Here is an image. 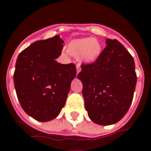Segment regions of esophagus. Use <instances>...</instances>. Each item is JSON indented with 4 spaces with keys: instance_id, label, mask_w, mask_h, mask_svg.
I'll list each match as a JSON object with an SVG mask.
<instances>
[{
    "instance_id": "1",
    "label": "esophagus",
    "mask_w": 151,
    "mask_h": 151,
    "mask_svg": "<svg viewBox=\"0 0 151 151\" xmlns=\"http://www.w3.org/2000/svg\"><path fill=\"white\" fill-rule=\"evenodd\" d=\"M81 71V67L79 65H76V72H77V74L79 73V72Z\"/></svg>"
}]
</instances>
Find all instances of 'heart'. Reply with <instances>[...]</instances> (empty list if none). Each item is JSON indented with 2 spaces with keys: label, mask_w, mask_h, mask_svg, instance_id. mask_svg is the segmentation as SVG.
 I'll list each match as a JSON object with an SVG mask.
<instances>
[{
  "label": "heart",
  "mask_w": 151,
  "mask_h": 151,
  "mask_svg": "<svg viewBox=\"0 0 151 151\" xmlns=\"http://www.w3.org/2000/svg\"><path fill=\"white\" fill-rule=\"evenodd\" d=\"M68 54L79 57L84 63H92L98 58L101 53V43L91 37L72 40L67 46Z\"/></svg>",
  "instance_id": "b5f03b06"
}]
</instances>
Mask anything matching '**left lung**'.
Listing matches in <instances>:
<instances>
[{
  "instance_id": "left-lung-1",
  "label": "left lung",
  "mask_w": 151,
  "mask_h": 151,
  "mask_svg": "<svg viewBox=\"0 0 151 151\" xmlns=\"http://www.w3.org/2000/svg\"><path fill=\"white\" fill-rule=\"evenodd\" d=\"M98 58L82 64L77 77L83 83L85 108L93 122L102 125L120 121L132 104L137 84L134 59L117 40H106Z\"/></svg>"
}]
</instances>
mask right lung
<instances>
[{
    "instance_id": "right-lung-1",
    "label": "right lung",
    "mask_w": 151,
    "mask_h": 151,
    "mask_svg": "<svg viewBox=\"0 0 151 151\" xmlns=\"http://www.w3.org/2000/svg\"><path fill=\"white\" fill-rule=\"evenodd\" d=\"M63 43L58 35L38 40L17 58L13 76L17 96L25 112L37 121H50L60 114L76 75L75 64L55 60Z\"/></svg>"
}]
</instances>
